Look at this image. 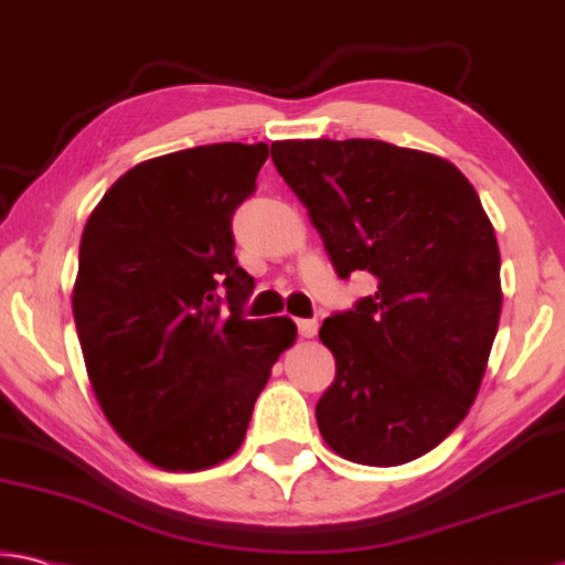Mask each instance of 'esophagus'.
Instances as JSON below:
<instances>
[{
  "label": "esophagus",
  "instance_id": "esophagus-1",
  "mask_svg": "<svg viewBox=\"0 0 565 565\" xmlns=\"http://www.w3.org/2000/svg\"><path fill=\"white\" fill-rule=\"evenodd\" d=\"M297 327H299V334H301V337L311 339V337L317 334L319 321H317V319H297Z\"/></svg>",
  "mask_w": 565,
  "mask_h": 565
}]
</instances>
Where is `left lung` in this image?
Here are the masks:
<instances>
[{
    "mask_svg": "<svg viewBox=\"0 0 565 565\" xmlns=\"http://www.w3.org/2000/svg\"><path fill=\"white\" fill-rule=\"evenodd\" d=\"M271 158L334 271L377 279L319 329L337 362L317 402L321 437L372 468L423 458L476 402L503 307L476 188L450 160L382 140H276Z\"/></svg>",
    "mask_w": 565,
    "mask_h": 565,
    "instance_id": "8db88e82",
    "label": "left lung"
}]
</instances>
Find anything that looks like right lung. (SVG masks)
I'll return each mask as SVG.
<instances>
[{"instance_id":"obj_1","label":"right lung","mask_w":565,"mask_h":565,"mask_svg":"<svg viewBox=\"0 0 565 565\" xmlns=\"http://www.w3.org/2000/svg\"><path fill=\"white\" fill-rule=\"evenodd\" d=\"M266 158V142L150 158L85 223L73 315L87 377L115 433L160 470L231 458L297 339L289 317H241L254 276L236 264L231 218Z\"/></svg>"}]
</instances>
